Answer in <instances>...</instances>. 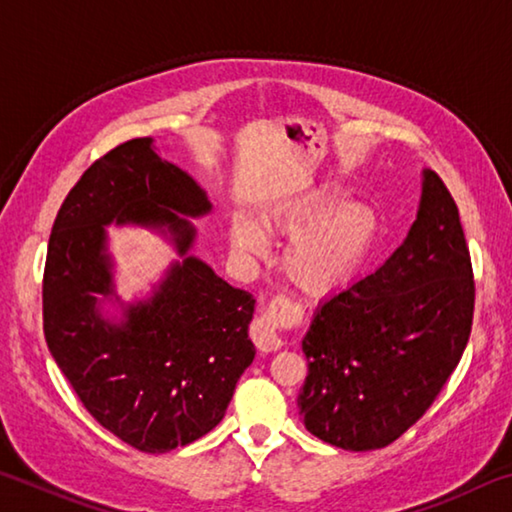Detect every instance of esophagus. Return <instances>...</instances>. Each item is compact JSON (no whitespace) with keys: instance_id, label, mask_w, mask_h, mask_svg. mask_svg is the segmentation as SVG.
Segmentation results:
<instances>
[{"instance_id":"34e87169","label":"esophagus","mask_w":512,"mask_h":512,"mask_svg":"<svg viewBox=\"0 0 512 512\" xmlns=\"http://www.w3.org/2000/svg\"><path fill=\"white\" fill-rule=\"evenodd\" d=\"M298 318V309L291 305L287 298H275L271 305L266 307L255 318L253 329H250V336H253L255 345L262 352H275L284 345L282 329Z\"/></svg>"}]
</instances>
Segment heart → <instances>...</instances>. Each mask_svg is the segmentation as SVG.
<instances>
[{"instance_id": "obj_1", "label": "heart", "mask_w": 512, "mask_h": 512, "mask_svg": "<svg viewBox=\"0 0 512 512\" xmlns=\"http://www.w3.org/2000/svg\"><path fill=\"white\" fill-rule=\"evenodd\" d=\"M339 185H320L298 194L264 214V228L293 235L282 266L289 280L311 296L339 291L359 271L379 230L375 207L366 201H345ZM232 244L244 253H262L264 230L239 216L232 225Z\"/></svg>"}]
</instances>
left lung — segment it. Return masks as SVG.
Wrapping results in <instances>:
<instances>
[{
	"label": "left lung",
	"instance_id": "obj_1",
	"mask_svg": "<svg viewBox=\"0 0 512 512\" xmlns=\"http://www.w3.org/2000/svg\"><path fill=\"white\" fill-rule=\"evenodd\" d=\"M474 275L461 216L436 171L404 244L375 273L320 302L302 352L298 409L325 443L391 445L443 391L472 332Z\"/></svg>",
	"mask_w": 512,
	"mask_h": 512
}]
</instances>
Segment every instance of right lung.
<instances>
[{"instance_id":"right-lung-1","label":"right lung","mask_w":512,"mask_h":512,"mask_svg":"<svg viewBox=\"0 0 512 512\" xmlns=\"http://www.w3.org/2000/svg\"><path fill=\"white\" fill-rule=\"evenodd\" d=\"M212 203L192 176L162 160L151 137L108 151L83 173L51 228L42 320L51 357L103 429L146 454L194 443L223 420L255 359V298L189 255ZM167 227L184 257L146 301L124 306L111 280L105 225ZM122 305V320L100 301Z\"/></svg>"}]
</instances>
